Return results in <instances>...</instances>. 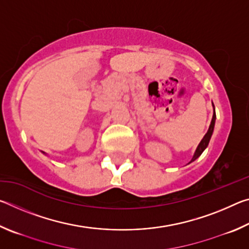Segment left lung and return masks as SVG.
Segmentation results:
<instances>
[{"label":"left lung","instance_id":"1","mask_svg":"<svg viewBox=\"0 0 249 249\" xmlns=\"http://www.w3.org/2000/svg\"><path fill=\"white\" fill-rule=\"evenodd\" d=\"M213 107H214V105H213ZM215 119H216V114H215V108H214L213 117H212V121H211V124H210L209 129H208V133H206V134L204 135V137L202 138V141L200 142L199 146H197V148H196V150L195 155H193V157H192L190 162L195 161V160H196V158H199L200 156H201V154L204 151V149L206 148V147H208L209 142H210V140H211V136H212V134H213L214 125H215ZM190 162H189V163H190Z\"/></svg>","mask_w":249,"mask_h":249}]
</instances>
